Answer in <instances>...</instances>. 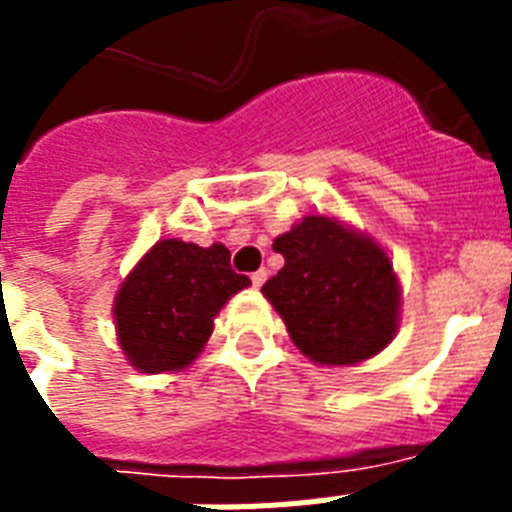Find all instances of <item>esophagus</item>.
I'll use <instances>...</instances> for the list:
<instances>
[{"label":"esophagus","mask_w":512,"mask_h":512,"mask_svg":"<svg viewBox=\"0 0 512 512\" xmlns=\"http://www.w3.org/2000/svg\"><path fill=\"white\" fill-rule=\"evenodd\" d=\"M249 279H252V284H255V287L260 289V287H263V284H265V279H268V271H265V268H260V271L252 273Z\"/></svg>","instance_id":"obj_1"}]
</instances>
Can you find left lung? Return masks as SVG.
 <instances>
[{
  "label": "left lung",
  "instance_id": "obj_1",
  "mask_svg": "<svg viewBox=\"0 0 512 512\" xmlns=\"http://www.w3.org/2000/svg\"><path fill=\"white\" fill-rule=\"evenodd\" d=\"M284 268L263 284L287 332L319 364H356L380 353L398 329V279L369 236L324 215L273 241Z\"/></svg>",
  "mask_w": 512,
  "mask_h": 512
}]
</instances>
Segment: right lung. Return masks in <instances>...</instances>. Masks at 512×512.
I'll list each match as a JSON object with an SVG mask.
<instances>
[{
	"mask_svg": "<svg viewBox=\"0 0 512 512\" xmlns=\"http://www.w3.org/2000/svg\"><path fill=\"white\" fill-rule=\"evenodd\" d=\"M244 287L249 279L233 271L223 244H154L116 295V332L127 361L146 374L188 366L212 335L215 313Z\"/></svg>",
	"mask_w": 512,
	"mask_h": 512,
	"instance_id": "1",
	"label": "right lung"
}]
</instances>
